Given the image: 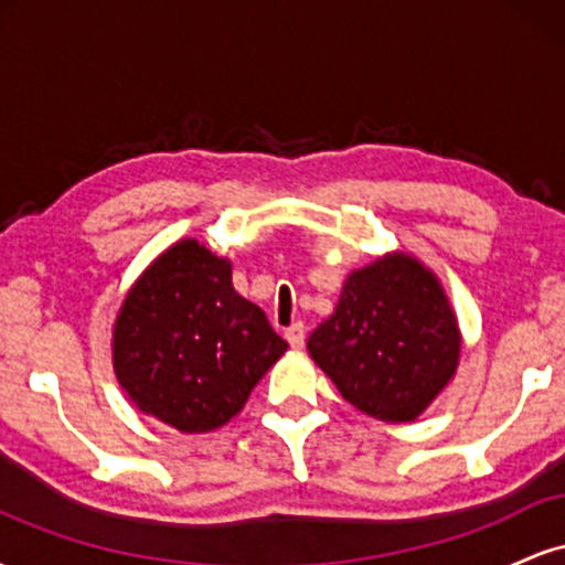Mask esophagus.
I'll list each match as a JSON object with an SVG mask.
<instances>
[{
  "label": "esophagus",
  "mask_w": 565,
  "mask_h": 565,
  "mask_svg": "<svg viewBox=\"0 0 565 565\" xmlns=\"http://www.w3.org/2000/svg\"><path fill=\"white\" fill-rule=\"evenodd\" d=\"M284 337H287V342L291 348H302L305 327L302 323H291V327H287V332H284Z\"/></svg>",
  "instance_id": "esophagus-1"
}]
</instances>
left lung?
I'll return each mask as SVG.
<instances>
[{"label": "left lung", "mask_w": 565, "mask_h": 565, "mask_svg": "<svg viewBox=\"0 0 565 565\" xmlns=\"http://www.w3.org/2000/svg\"><path fill=\"white\" fill-rule=\"evenodd\" d=\"M308 353L348 404L408 423L451 380L459 329L430 270L391 255L350 274L334 313L310 332Z\"/></svg>", "instance_id": "left-lung-1"}]
</instances>
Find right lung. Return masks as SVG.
Segmentation results:
<instances>
[{
  "mask_svg": "<svg viewBox=\"0 0 565 565\" xmlns=\"http://www.w3.org/2000/svg\"><path fill=\"white\" fill-rule=\"evenodd\" d=\"M284 350L287 340L263 310L236 295L231 263L199 242L174 244L153 260L114 329L121 387L180 433L228 423Z\"/></svg>",
  "mask_w": 565,
  "mask_h": 565,
  "instance_id": "right-lung-1",
  "label": "right lung"
}]
</instances>
